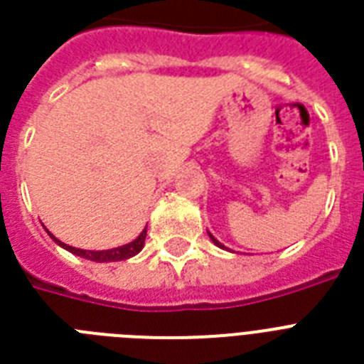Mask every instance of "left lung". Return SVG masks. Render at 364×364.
Wrapping results in <instances>:
<instances>
[{
    "mask_svg": "<svg viewBox=\"0 0 364 364\" xmlns=\"http://www.w3.org/2000/svg\"><path fill=\"white\" fill-rule=\"evenodd\" d=\"M208 234H210V232H208ZM210 238H211V242L215 243L217 247H221V249H227V247H225V245H223L221 242H219V240H217V238H213V234H210Z\"/></svg>",
    "mask_w": 364,
    "mask_h": 364,
    "instance_id": "8db88e82",
    "label": "left lung"
}]
</instances>
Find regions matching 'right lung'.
I'll list each match as a JSON object with an SVG mask.
<instances>
[{"label":"right lung","mask_w":364,"mask_h":364,"mask_svg":"<svg viewBox=\"0 0 364 364\" xmlns=\"http://www.w3.org/2000/svg\"><path fill=\"white\" fill-rule=\"evenodd\" d=\"M47 230V228H45ZM48 232V230H47ZM48 236L54 240V242L58 243L60 247H64L65 251H70V253L77 255V257H82V259L94 260V262H117V260H126L137 255L145 245V236H147V228H143L141 234L137 236L134 242L124 243L121 247H113V249H104V251H87V249H79V247H71L68 243L60 242L58 238H54L53 234L48 232Z\"/></svg>","instance_id":"obj_1"}]
</instances>
